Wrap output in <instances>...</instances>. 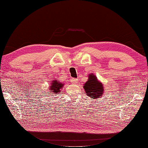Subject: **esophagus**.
I'll return each instance as SVG.
<instances>
[{
  "label": "esophagus",
  "instance_id": "1",
  "mask_svg": "<svg viewBox=\"0 0 148 148\" xmlns=\"http://www.w3.org/2000/svg\"><path fill=\"white\" fill-rule=\"evenodd\" d=\"M78 82V79H76V78H72L71 79V82L73 84H77Z\"/></svg>",
  "mask_w": 148,
  "mask_h": 148
}]
</instances>
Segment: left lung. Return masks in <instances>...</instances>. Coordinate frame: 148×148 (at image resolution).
I'll return each mask as SVG.
<instances>
[{
    "mask_svg": "<svg viewBox=\"0 0 148 148\" xmlns=\"http://www.w3.org/2000/svg\"><path fill=\"white\" fill-rule=\"evenodd\" d=\"M84 88L86 94L92 99H97L103 95L104 88L102 83L98 80L97 77L93 74L89 75L88 79L84 84Z\"/></svg>",
    "mask_w": 148,
    "mask_h": 148,
    "instance_id": "1",
    "label": "left lung"
}]
</instances>
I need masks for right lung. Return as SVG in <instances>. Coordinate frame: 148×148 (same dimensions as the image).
<instances>
[{
    "instance_id": "add662e5",
    "label": "right lung",
    "mask_w": 148,
    "mask_h": 148,
    "mask_svg": "<svg viewBox=\"0 0 148 148\" xmlns=\"http://www.w3.org/2000/svg\"><path fill=\"white\" fill-rule=\"evenodd\" d=\"M63 85H64V84L62 82H60V81L56 80V79L53 80L52 82V83L51 84V86L49 89V90L51 91L49 93H52V94H53L54 93H55L56 95H57V93H60V91H61L60 90L62 88Z\"/></svg>"
}]
</instances>
